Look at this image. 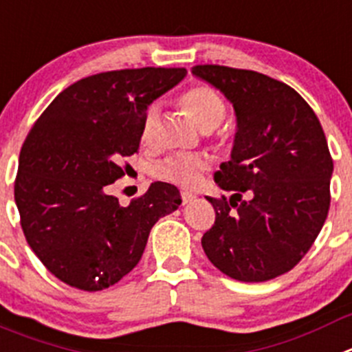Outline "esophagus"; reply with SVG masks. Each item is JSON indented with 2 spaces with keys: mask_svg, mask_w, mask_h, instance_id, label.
Segmentation results:
<instances>
[{
  "mask_svg": "<svg viewBox=\"0 0 352 352\" xmlns=\"http://www.w3.org/2000/svg\"><path fill=\"white\" fill-rule=\"evenodd\" d=\"M182 201H183V206H186V204H190L192 201H195V195H193V193H188V192H183Z\"/></svg>",
  "mask_w": 352,
  "mask_h": 352,
  "instance_id": "1",
  "label": "esophagus"
}]
</instances>
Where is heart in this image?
Masks as SVG:
<instances>
[{
  "mask_svg": "<svg viewBox=\"0 0 352 352\" xmlns=\"http://www.w3.org/2000/svg\"><path fill=\"white\" fill-rule=\"evenodd\" d=\"M179 104L202 132H209L218 127L227 111V106H225L221 96L208 85H195L183 92L179 98ZM155 113H157L155 106H151L144 115L143 127H141L143 140L150 138ZM209 167H211V160L206 155L174 153L157 166V176L179 186H185V188H192L201 182L202 173H206Z\"/></svg>",
  "mask_w": 352,
  "mask_h": 352,
  "instance_id": "1",
  "label": "heart"
}]
</instances>
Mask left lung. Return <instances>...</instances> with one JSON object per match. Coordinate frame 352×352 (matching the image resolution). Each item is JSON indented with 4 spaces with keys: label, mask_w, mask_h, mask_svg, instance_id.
<instances>
[{
    "label": "left lung",
    "mask_w": 352,
    "mask_h": 352,
    "mask_svg": "<svg viewBox=\"0 0 352 352\" xmlns=\"http://www.w3.org/2000/svg\"><path fill=\"white\" fill-rule=\"evenodd\" d=\"M192 75L235 113L230 160L214 173L232 195L206 197L216 220L202 248L232 279L269 281L300 262L327 220L333 160L323 127L296 90L262 73L204 64Z\"/></svg>",
    "instance_id": "left-lung-1"
}]
</instances>
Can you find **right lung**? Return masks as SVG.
<instances>
[{
  "label": "right lung",
  "instance_id": "1",
  "mask_svg": "<svg viewBox=\"0 0 352 352\" xmlns=\"http://www.w3.org/2000/svg\"><path fill=\"white\" fill-rule=\"evenodd\" d=\"M186 76L183 67H141L87 76L64 89L33 125L19 157L15 204L25 241L57 279L99 292L143 256L151 227L182 204L155 182L122 208L106 190L136 153L151 102Z\"/></svg>",
  "mask_w": 352,
  "mask_h": 352
}]
</instances>
